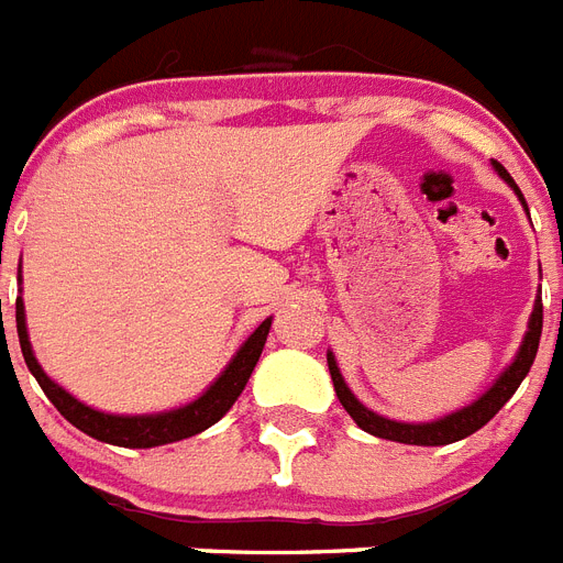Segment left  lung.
<instances>
[{"label": "left lung", "mask_w": 563, "mask_h": 563, "mask_svg": "<svg viewBox=\"0 0 563 563\" xmlns=\"http://www.w3.org/2000/svg\"><path fill=\"white\" fill-rule=\"evenodd\" d=\"M494 168H497V174H500V177L515 188V195L520 197V203L526 206L520 188H517L515 179L509 177V170L503 168L500 162H494ZM541 328H543V305H541V296H538V299H534L532 317H529V331H526L523 343H520V352H517V357L511 360V366L497 377V384H494L485 395H479L474 404H467V407L456 409V412L439 418V421H424V424L393 421V418L377 416V412H372L368 407H363V404L352 395V389L345 386L343 375H340L336 360L331 352H328V372H331V380H334L336 398H340V404H343L345 412L354 418V424H357L360 430H366V433L377 435V439H389V442L435 448V444L460 442V439H465V435L476 433L479 427L488 424V421H492L503 407H506V401L517 393V386L523 384V377L529 375V368H532L534 354H538V343H541Z\"/></svg>", "instance_id": "1"}]
</instances>
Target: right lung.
Instances as JSON below:
<instances>
[{
  "mask_svg": "<svg viewBox=\"0 0 563 563\" xmlns=\"http://www.w3.org/2000/svg\"><path fill=\"white\" fill-rule=\"evenodd\" d=\"M269 325H273V319H264L253 334L246 336V343L238 349L235 357L229 360V366L220 372L218 380L200 398L186 404V407L168 409V412H154V416H112V412H101V409L80 404L75 395L66 393L63 386L54 384L52 377L43 372V366H40L34 352H31L29 328H25V305L16 296V334H20V349L29 372L37 377L40 389L46 393L48 401L57 407V412L69 424H75L87 435L98 439V442L119 444V448H159V444H170L179 442V439H188V435L203 433L214 421H220L232 409V404L238 401V395L244 393L246 380H250L255 363H258L261 352H264Z\"/></svg>",
  "mask_w": 563,
  "mask_h": 563,
  "instance_id": "1",
  "label": "right lung"
}]
</instances>
